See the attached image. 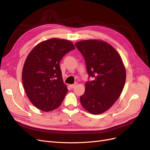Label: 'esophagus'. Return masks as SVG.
I'll list each match as a JSON object with an SVG mask.
<instances>
[{
  "instance_id": "obj_1",
  "label": "esophagus",
  "mask_w": 150,
  "mask_h": 150,
  "mask_svg": "<svg viewBox=\"0 0 150 150\" xmlns=\"http://www.w3.org/2000/svg\"><path fill=\"white\" fill-rule=\"evenodd\" d=\"M69 86H70V87L71 88H75V85H74V84H72V85H70Z\"/></svg>"
}]
</instances>
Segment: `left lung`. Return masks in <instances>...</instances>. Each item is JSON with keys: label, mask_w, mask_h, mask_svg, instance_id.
<instances>
[{"label": "left lung", "mask_w": 150, "mask_h": 150, "mask_svg": "<svg viewBox=\"0 0 150 150\" xmlns=\"http://www.w3.org/2000/svg\"><path fill=\"white\" fill-rule=\"evenodd\" d=\"M75 46L84 57L89 77L94 78L86 82L80 103L89 113L101 114L112 107L123 91L126 70L122 59L112 45L102 40H81Z\"/></svg>", "instance_id": "left-lung-1"}]
</instances>
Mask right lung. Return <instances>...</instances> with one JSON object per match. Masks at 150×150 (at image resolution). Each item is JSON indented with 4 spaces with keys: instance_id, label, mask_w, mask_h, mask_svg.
<instances>
[{
    "instance_id": "obj_1",
    "label": "right lung",
    "mask_w": 150,
    "mask_h": 150,
    "mask_svg": "<svg viewBox=\"0 0 150 150\" xmlns=\"http://www.w3.org/2000/svg\"><path fill=\"white\" fill-rule=\"evenodd\" d=\"M74 49L71 42L53 38L38 43L28 55L22 70V82L28 98L38 109L50 112L64 100L68 89L59 63Z\"/></svg>"
}]
</instances>
